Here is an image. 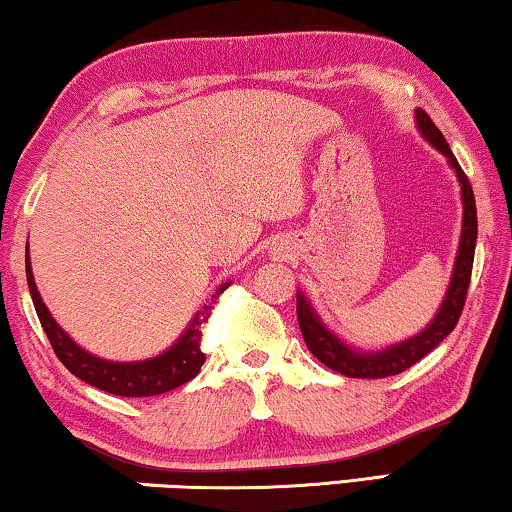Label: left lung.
Listing matches in <instances>:
<instances>
[{"instance_id": "8db88e82", "label": "left lung", "mask_w": 512, "mask_h": 512, "mask_svg": "<svg viewBox=\"0 0 512 512\" xmlns=\"http://www.w3.org/2000/svg\"><path fill=\"white\" fill-rule=\"evenodd\" d=\"M418 129L436 150L443 152L450 161V166L455 168L462 184V203H464V224H462V240H459L457 249V261L455 272L450 279L446 300L439 309V314L434 316V321L427 325L420 335L406 339V342L385 348L381 353H362L355 348L346 346L344 342L332 335V332L321 323V318L314 314L305 295H298L295 307H298V323L305 337V344L316 360H321L325 367H330L332 372L351 376V379H385V376L402 374L404 369L416 365L418 360L425 358L429 351H434L450 332L455 330V325L462 316L466 293H469V281L473 270V254H476V238H478V217H476V198H473V189L469 177L464 175L462 166L457 164L455 154L450 152V147L443 138V133L436 129L425 110H416Z\"/></svg>"}]
</instances>
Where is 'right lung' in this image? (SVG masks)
I'll return each instance as SVG.
<instances>
[{
  "mask_svg": "<svg viewBox=\"0 0 512 512\" xmlns=\"http://www.w3.org/2000/svg\"><path fill=\"white\" fill-rule=\"evenodd\" d=\"M25 270H27V284L29 293H32L36 316H39L41 328L46 332L50 346H53L59 362L69 369L73 376L80 381L94 385L103 392L120 397H154L164 395L168 390H175L201 372L205 353L201 348L203 342V323L210 318L212 307H203L201 314L194 316V321L187 328V332L177 339L175 346H170L166 353L157 355L152 360L143 362H110L101 360L96 355L87 353L80 348L66 332L55 323L50 316L48 307L43 305L39 291H36L32 263H29V254L25 256ZM228 288V284H221L217 288V295H221ZM214 295V298H217Z\"/></svg>",
  "mask_w": 512,
  "mask_h": 512,
  "instance_id": "obj_1",
  "label": "right lung"
}]
</instances>
